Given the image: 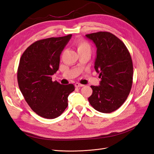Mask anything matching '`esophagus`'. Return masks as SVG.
I'll use <instances>...</instances> for the list:
<instances>
[{
	"label": "esophagus",
	"instance_id": "1",
	"mask_svg": "<svg viewBox=\"0 0 154 154\" xmlns=\"http://www.w3.org/2000/svg\"><path fill=\"white\" fill-rule=\"evenodd\" d=\"M75 85L76 87H83V86H84V85H82V84H81V83H78V82L76 83L75 85Z\"/></svg>",
	"mask_w": 154,
	"mask_h": 154
}]
</instances>
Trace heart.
<instances>
[{
    "label": "heart",
    "instance_id": "1",
    "mask_svg": "<svg viewBox=\"0 0 154 154\" xmlns=\"http://www.w3.org/2000/svg\"><path fill=\"white\" fill-rule=\"evenodd\" d=\"M75 46L77 49L78 53L83 52V51H90L91 52V46L88 42L83 40H77L75 42Z\"/></svg>",
    "mask_w": 154,
    "mask_h": 154
}]
</instances>
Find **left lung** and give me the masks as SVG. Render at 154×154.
<instances>
[{
  "mask_svg": "<svg viewBox=\"0 0 154 154\" xmlns=\"http://www.w3.org/2000/svg\"><path fill=\"white\" fill-rule=\"evenodd\" d=\"M86 36L97 48L94 68L101 80L100 86H91L92 94L88 101L100 112H112L124 103L131 90V56L123 42L109 32L100 31Z\"/></svg>",
  "mask_w": 154,
  "mask_h": 154,
  "instance_id": "obj_1",
  "label": "left lung"
}]
</instances>
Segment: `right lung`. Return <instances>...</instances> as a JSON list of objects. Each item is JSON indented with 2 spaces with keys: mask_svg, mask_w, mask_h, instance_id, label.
I'll return each instance as SVG.
<instances>
[{
  "mask_svg": "<svg viewBox=\"0 0 154 154\" xmlns=\"http://www.w3.org/2000/svg\"><path fill=\"white\" fill-rule=\"evenodd\" d=\"M72 35L36 41L23 53L17 70L18 84L26 101L36 114L47 119L61 115L68 106L73 84L52 81L60 56Z\"/></svg>",
  "mask_w": 154,
  "mask_h": 154,
  "instance_id": "1",
  "label": "right lung"
}]
</instances>
